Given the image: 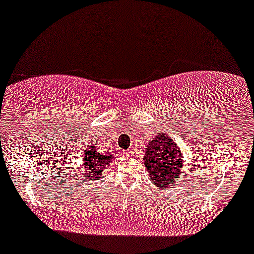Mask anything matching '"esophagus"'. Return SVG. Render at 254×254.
<instances>
[{"instance_id":"obj_1","label":"esophagus","mask_w":254,"mask_h":254,"mask_svg":"<svg viewBox=\"0 0 254 254\" xmlns=\"http://www.w3.org/2000/svg\"><path fill=\"white\" fill-rule=\"evenodd\" d=\"M132 154H133L132 149H125V151H121V155L126 156V158H127V156H130Z\"/></svg>"}]
</instances>
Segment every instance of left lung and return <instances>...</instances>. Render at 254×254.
<instances>
[{
  "mask_svg": "<svg viewBox=\"0 0 254 254\" xmlns=\"http://www.w3.org/2000/svg\"><path fill=\"white\" fill-rule=\"evenodd\" d=\"M146 168L151 180L156 187H168L175 185L181 177L183 158L181 153L171 136L159 133L154 140L147 143L145 156Z\"/></svg>",
  "mask_w": 254,
  "mask_h": 254,
  "instance_id": "left-lung-1",
  "label": "left lung"
}]
</instances>
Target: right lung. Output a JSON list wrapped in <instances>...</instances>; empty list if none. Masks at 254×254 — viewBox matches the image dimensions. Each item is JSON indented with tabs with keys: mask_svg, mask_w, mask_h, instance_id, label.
<instances>
[{
	"mask_svg": "<svg viewBox=\"0 0 254 254\" xmlns=\"http://www.w3.org/2000/svg\"><path fill=\"white\" fill-rule=\"evenodd\" d=\"M112 159L113 156H111V154L101 155L99 152H96L95 146L89 145L84 153L82 162L83 172H86V175H88L90 180H98L108 164H111Z\"/></svg>",
	"mask_w": 254,
	"mask_h": 254,
	"instance_id": "add662e5",
	"label": "right lung"
}]
</instances>
